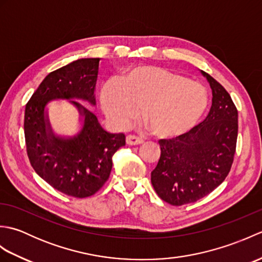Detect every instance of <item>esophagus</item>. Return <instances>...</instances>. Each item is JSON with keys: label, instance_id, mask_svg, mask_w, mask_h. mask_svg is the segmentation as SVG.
<instances>
[{"label": "esophagus", "instance_id": "34e87169", "mask_svg": "<svg viewBox=\"0 0 262 262\" xmlns=\"http://www.w3.org/2000/svg\"><path fill=\"white\" fill-rule=\"evenodd\" d=\"M126 142L128 145H141L144 143V140L141 137L135 136V135H128L126 137Z\"/></svg>", "mask_w": 262, "mask_h": 262}]
</instances>
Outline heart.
Segmentation results:
<instances>
[{"instance_id": "1", "label": "heart", "mask_w": 262, "mask_h": 262, "mask_svg": "<svg viewBox=\"0 0 262 262\" xmlns=\"http://www.w3.org/2000/svg\"><path fill=\"white\" fill-rule=\"evenodd\" d=\"M100 99L104 114L119 127L132 124L143 111L146 129L159 138L180 136L190 130L208 102L207 92L200 83L158 66H141L119 82H105Z\"/></svg>"}]
</instances>
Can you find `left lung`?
<instances>
[{
    "instance_id": "8db88e82",
    "label": "left lung",
    "mask_w": 262,
    "mask_h": 262,
    "mask_svg": "<svg viewBox=\"0 0 262 262\" xmlns=\"http://www.w3.org/2000/svg\"><path fill=\"white\" fill-rule=\"evenodd\" d=\"M213 92L203 122L171 140L159 141L161 157L151 181L158 196L172 206L194 203L229 174L237 140V109L223 85L202 71Z\"/></svg>"
}]
</instances>
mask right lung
Returning a JSON list of instances; mask_svg holds the SVG:
<instances>
[{
    "instance_id": "1",
    "label": "right lung",
    "mask_w": 262,
    "mask_h": 262,
    "mask_svg": "<svg viewBox=\"0 0 262 262\" xmlns=\"http://www.w3.org/2000/svg\"><path fill=\"white\" fill-rule=\"evenodd\" d=\"M99 58H82L49 73L26 104L25 138L30 164L39 177L56 190L75 198L98 192L109 179L113 155L125 145V135L103 130L97 116L84 105L71 101L84 116L77 136H54L45 117L52 99H83L96 104L94 88Z\"/></svg>"
}]
</instances>
